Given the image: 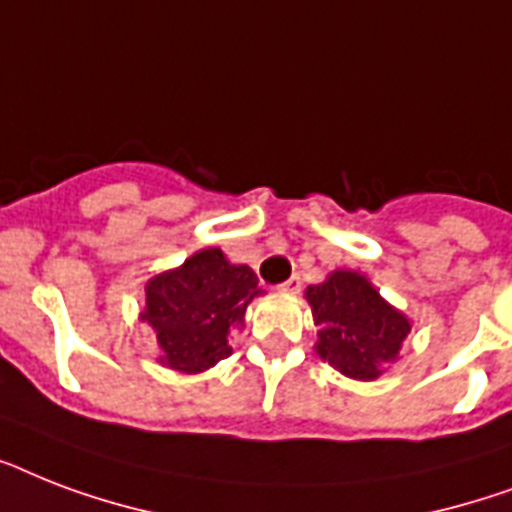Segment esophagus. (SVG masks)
<instances>
[{
	"label": "esophagus",
	"mask_w": 512,
	"mask_h": 512,
	"mask_svg": "<svg viewBox=\"0 0 512 512\" xmlns=\"http://www.w3.org/2000/svg\"><path fill=\"white\" fill-rule=\"evenodd\" d=\"M300 287H303L300 276H289V279L279 287V292H284V295H297V292H300Z\"/></svg>",
	"instance_id": "esophagus-1"
}]
</instances>
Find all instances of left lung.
<instances>
[{"label":"left lung","mask_w":512,"mask_h":512,"mask_svg":"<svg viewBox=\"0 0 512 512\" xmlns=\"http://www.w3.org/2000/svg\"><path fill=\"white\" fill-rule=\"evenodd\" d=\"M316 332V353L350 380H377L401 353L412 321L393 308L358 271H332L305 289Z\"/></svg>","instance_id":"left-lung-1"}]
</instances>
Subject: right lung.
I'll return each mask as SVG.
<instances>
[{"instance_id": "add662e5", "label": "right lung", "mask_w": 512, "mask_h": 512, "mask_svg": "<svg viewBox=\"0 0 512 512\" xmlns=\"http://www.w3.org/2000/svg\"><path fill=\"white\" fill-rule=\"evenodd\" d=\"M263 289L249 265H233L223 249L207 247L183 265L151 276L140 321L154 329L159 364L201 374L233 353L231 329H244V313Z\"/></svg>"}]
</instances>
